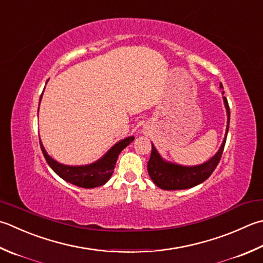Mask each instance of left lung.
Returning a JSON list of instances; mask_svg holds the SVG:
<instances>
[{
  "mask_svg": "<svg viewBox=\"0 0 263 263\" xmlns=\"http://www.w3.org/2000/svg\"><path fill=\"white\" fill-rule=\"evenodd\" d=\"M220 87L223 89L222 84L220 83ZM224 92L222 91V95ZM223 104L227 110V128H226V135L223 138V141L221 143L219 151L215 153L213 157H211L209 161L204 162L199 165L194 166H186L180 165L177 163L168 162L164 159L155 146L152 143V154L151 158H149L147 164L148 174L153 182L156 184L157 187L164 190H180V189H188L197 186V184L204 182L212 172L221 159V155L223 153L226 139H227L228 130H229V122H230V109L228 101L223 97Z\"/></svg>",
  "mask_w": 263,
  "mask_h": 263,
  "instance_id": "left-lung-1",
  "label": "left lung"
}]
</instances>
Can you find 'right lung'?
<instances>
[{
	"label": "right lung",
	"mask_w": 263,
	"mask_h": 263,
	"mask_svg": "<svg viewBox=\"0 0 263 263\" xmlns=\"http://www.w3.org/2000/svg\"><path fill=\"white\" fill-rule=\"evenodd\" d=\"M41 99H42V95H41L40 102ZM133 140H135V137L132 136L122 139V140L116 142L115 145L112 146L104 156L98 159V161L91 164H86V165L75 166L65 165V164L57 162L55 159L48 155V153H46L45 148L43 147V143L41 140L40 145L49 166L52 168L61 179H64L65 181L71 184H75L77 187L96 188L105 184L108 180L110 179L111 174L114 173V168L116 165L118 155H120L123 149L130 145Z\"/></svg>",
	"instance_id": "obj_1"
}]
</instances>
